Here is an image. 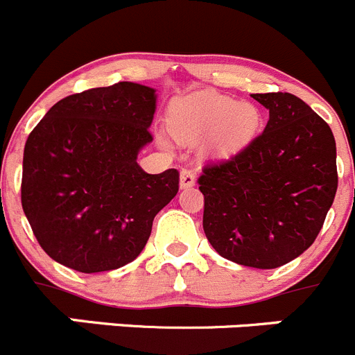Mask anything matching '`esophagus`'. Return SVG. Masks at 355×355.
I'll use <instances>...</instances> for the list:
<instances>
[{
  "mask_svg": "<svg viewBox=\"0 0 355 355\" xmlns=\"http://www.w3.org/2000/svg\"><path fill=\"white\" fill-rule=\"evenodd\" d=\"M196 184V175L193 170H182L180 171V187L189 189Z\"/></svg>",
  "mask_w": 355,
  "mask_h": 355,
  "instance_id": "obj_1",
  "label": "esophagus"
}]
</instances>
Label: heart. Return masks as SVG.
Listing matches in <instances>:
<instances>
[{"label":"heart","instance_id":"1","mask_svg":"<svg viewBox=\"0 0 355 355\" xmlns=\"http://www.w3.org/2000/svg\"><path fill=\"white\" fill-rule=\"evenodd\" d=\"M168 121L171 135L178 141L194 145L211 136L207 145L208 154L227 157L243 150L257 137L263 119L254 105L201 91L173 99ZM157 140L161 147H171L164 135H159Z\"/></svg>","mask_w":355,"mask_h":355}]
</instances>
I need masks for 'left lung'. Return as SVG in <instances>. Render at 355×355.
Returning a JSON list of instances; mask_svg holds the SVG:
<instances>
[{
  "mask_svg": "<svg viewBox=\"0 0 355 355\" xmlns=\"http://www.w3.org/2000/svg\"><path fill=\"white\" fill-rule=\"evenodd\" d=\"M270 121L230 161L198 178L203 230L226 259L271 270L306 250L322 230L338 187L331 128L289 92L252 94Z\"/></svg>",
  "mask_w": 355,
  "mask_h": 355,
  "instance_id": "obj_1",
  "label": "left lung"
}]
</instances>
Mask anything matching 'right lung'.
Returning a JSON list of instances; mask_svg holds the SVG:
<instances>
[{
  "label": "right lung",
  "mask_w": 355,
  "mask_h": 355,
  "mask_svg": "<svg viewBox=\"0 0 355 355\" xmlns=\"http://www.w3.org/2000/svg\"><path fill=\"white\" fill-rule=\"evenodd\" d=\"M155 89L119 82L61 99L24 147L22 210L59 264L99 273L140 256L154 217L178 193V171L137 162L152 141Z\"/></svg>",
  "instance_id": "obj_1"
}]
</instances>
